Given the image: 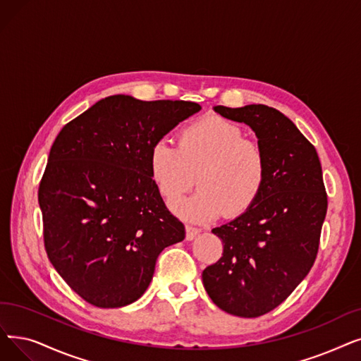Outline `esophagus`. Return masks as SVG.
Returning a JSON list of instances; mask_svg holds the SVG:
<instances>
[{
	"instance_id": "1",
	"label": "esophagus",
	"mask_w": 361,
	"mask_h": 361,
	"mask_svg": "<svg viewBox=\"0 0 361 361\" xmlns=\"http://www.w3.org/2000/svg\"><path fill=\"white\" fill-rule=\"evenodd\" d=\"M199 233H200L199 228H196L193 226H185V239L187 240H193Z\"/></svg>"
}]
</instances>
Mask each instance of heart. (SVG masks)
Returning a JSON list of instances; mask_svg holds the SVG:
<instances>
[{
	"mask_svg": "<svg viewBox=\"0 0 361 361\" xmlns=\"http://www.w3.org/2000/svg\"><path fill=\"white\" fill-rule=\"evenodd\" d=\"M243 135L238 123L208 115L180 131L178 147L164 138L154 142L149 171L156 190L172 202L192 189L196 177L200 190L172 205L178 215L196 223L245 215L267 185L269 158L259 142Z\"/></svg>",
	"mask_w": 361,
	"mask_h": 361,
	"instance_id": "heart-1",
	"label": "heart"
}]
</instances>
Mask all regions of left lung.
<instances>
[{
    "mask_svg": "<svg viewBox=\"0 0 361 361\" xmlns=\"http://www.w3.org/2000/svg\"><path fill=\"white\" fill-rule=\"evenodd\" d=\"M221 116L252 128L269 158L267 185L254 208L212 228L223 257L202 273L216 307L259 317L283 302L316 261L327 195L316 147L277 109L215 106Z\"/></svg>",
    "mask_w": 361,
    "mask_h": 361,
    "instance_id": "1",
    "label": "left lung"
}]
</instances>
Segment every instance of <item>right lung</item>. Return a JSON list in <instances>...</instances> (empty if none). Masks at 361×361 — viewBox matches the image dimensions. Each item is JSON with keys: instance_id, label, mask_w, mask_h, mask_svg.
I'll return each mask as SVG.
<instances>
[{"instance_id": "1", "label": "right lung", "mask_w": 361, "mask_h": 361, "mask_svg": "<svg viewBox=\"0 0 361 361\" xmlns=\"http://www.w3.org/2000/svg\"><path fill=\"white\" fill-rule=\"evenodd\" d=\"M195 102L102 99L68 122L38 189L44 246L56 271L94 307L149 288L162 250L185 236L150 177L154 142L200 111Z\"/></svg>"}]
</instances>
